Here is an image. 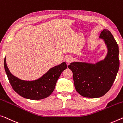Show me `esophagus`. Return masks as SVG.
I'll use <instances>...</instances> for the list:
<instances>
[{
	"label": "esophagus",
	"mask_w": 123,
	"mask_h": 123,
	"mask_svg": "<svg viewBox=\"0 0 123 123\" xmlns=\"http://www.w3.org/2000/svg\"><path fill=\"white\" fill-rule=\"evenodd\" d=\"M73 60V58L72 57V56H71V55H67L66 58H65V61H66V62L68 63H70Z\"/></svg>",
	"instance_id": "obj_1"
}]
</instances>
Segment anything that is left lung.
<instances>
[{"label":"left lung","instance_id":"8db88e82","mask_svg":"<svg viewBox=\"0 0 123 123\" xmlns=\"http://www.w3.org/2000/svg\"><path fill=\"white\" fill-rule=\"evenodd\" d=\"M107 45V55L96 64L73 62L68 68L73 74L75 88L85 97L98 98L110 89L119 68V46L110 31L104 29L99 36Z\"/></svg>","mask_w":123,"mask_h":123}]
</instances>
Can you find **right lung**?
Masks as SVG:
<instances>
[{
	"label": "right lung",
	"instance_id": "right-lung-1",
	"mask_svg": "<svg viewBox=\"0 0 123 123\" xmlns=\"http://www.w3.org/2000/svg\"><path fill=\"white\" fill-rule=\"evenodd\" d=\"M5 71L9 83L14 91L25 98L39 100L49 96L55 89L57 80L63 70L67 68L66 63L63 62L50 68L42 77L34 81H25L13 76L10 73L4 60Z\"/></svg>",
	"mask_w": 123,
	"mask_h": 123
}]
</instances>
